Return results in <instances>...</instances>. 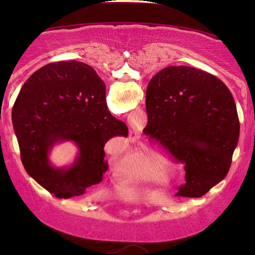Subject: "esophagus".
Here are the masks:
<instances>
[{"mask_svg": "<svg viewBox=\"0 0 255 255\" xmlns=\"http://www.w3.org/2000/svg\"><path fill=\"white\" fill-rule=\"evenodd\" d=\"M139 135H140V133L137 130H134V128H132V130H130V140L133 142L137 140V139L139 138Z\"/></svg>", "mask_w": 255, "mask_h": 255, "instance_id": "1", "label": "esophagus"}]
</instances>
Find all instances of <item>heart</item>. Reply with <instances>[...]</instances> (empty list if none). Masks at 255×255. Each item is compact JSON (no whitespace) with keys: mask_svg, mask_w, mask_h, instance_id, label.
I'll return each mask as SVG.
<instances>
[{"mask_svg":"<svg viewBox=\"0 0 255 255\" xmlns=\"http://www.w3.org/2000/svg\"><path fill=\"white\" fill-rule=\"evenodd\" d=\"M146 163H147V166L149 167V168H152V169L155 168L154 165H153V161H151V160H147V161H146Z\"/></svg>","mask_w":255,"mask_h":255,"instance_id":"heart-1","label":"heart"}]
</instances>
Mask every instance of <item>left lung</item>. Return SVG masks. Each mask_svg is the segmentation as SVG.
<instances>
[{"instance_id":"left-lung-1","label":"left lung","mask_w":255,"mask_h":255,"mask_svg":"<svg viewBox=\"0 0 255 255\" xmlns=\"http://www.w3.org/2000/svg\"><path fill=\"white\" fill-rule=\"evenodd\" d=\"M151 141L184 165L186 183L177 195L201 197L229 173L239 139L235 99L210 73L169 66L153 76L146 90Z\"/></svg>"}]
</instances>
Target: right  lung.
I'll use <instances>...</instances> for the list:
<instances>
[{
    "mask_svg": "<svg viewBox=\"0 0 255 255\" xmlns=\"http://www.w3.org/2000/svg\"><path fill=\"white\" fill-rule=\"evenodd\" d=\"M12 124L26 173L58 198L81 196L108 170L104 145L128 137L127 124L109 113L106 85L89 65L51 62L24 83L12 108ZM73 141L78 158L55 169L48 152L55 142Z\"/></svg>",
    "mask_w": 255,
    "mask_h": 255,
    "instance_id": "obj_1",
    "label": "right lung"
}]
</instances>
